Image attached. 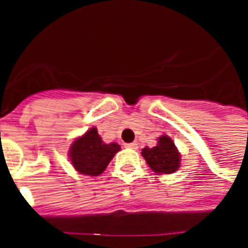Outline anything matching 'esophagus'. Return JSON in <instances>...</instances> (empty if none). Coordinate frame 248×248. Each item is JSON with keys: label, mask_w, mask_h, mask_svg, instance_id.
I'll return each instance as SVG.
<instances>
[{"label": "esophagus", "mask_w": 248, "mask_h": 248, "mask_svg": "<svg viewBox=\"0 0 248 248\" xmlns=\"http://www.w3.org/2000/svg\"><path fill=\"white\" fill-rule=\"evenodd\" d=\"M125 148H130V149H138V143H129L125 144Z\"/></svg>", "instance_id": "34e87169"}]
</instances>
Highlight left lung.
Returning a JSON list of instances; mask_svg holds the SVG:
<instances>
[{
	"instance_id": "obj_1",
	"label": "left lung",
	"mask_w": 248,
	"mask_h": 248,
	"mask_svg": "<svg viewBox=\"0 0 248 248\" xmlns=\"http://www.w3.org/2000/svg\"><path fill=\"white\" fill-rule=\"evenodd\" d=\"M141 155L156 174H172L180 168V153L168 135H161L154 148H144Z\"/></svg>"
}]
</instances>
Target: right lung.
I'll use <instances>...</instances> for the list:
<instances>
[{"mask_svg":"<svg viewBox=\"0 0 248 248\" xmlns=\"http://www.w3.org/2000/svg\"><path fill=\"white\" fill-rule=\"evenodd\" d=\"M119 150L120 145L117 143L105 144L97 128H92L72 143L68 156L79 174L98 176Z\"/></svg>","mask_w":248,"mask_h":248,"instance_id":"obj_1","label":"right lung"}]
</instances>
